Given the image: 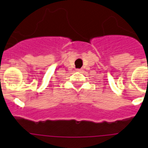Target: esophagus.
<instances>
[{"mask_svg": "<svg viewBox=\"0 0 148 148\" xmlns=\"http://www.w3.org/2000/svg\"><path fill=\"white\" fill-rule=\"evenodd\" d=\"M76 71H78V72L82 71V69H76Z\"/></svg>", "mask_w": 148, "mask_h": 148, "instance_id": "34e87169", "label": "esophagus"}]
</instances>
